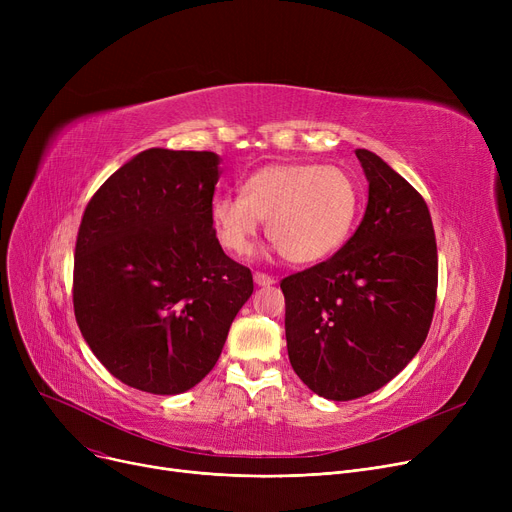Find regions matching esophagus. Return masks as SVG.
<instances>
[{"instance_id":"1","label":"esophagus","mask_w":512,"mask_h":512,"mask_svg":"<svg viewBox=\"0 0 512 512\" xmlns=\"http://www.w3.org/2000/svg\"><path fill=\"white\" fill-rule=\"evenodd\" d=\"M253 280H255V284L257 286H270V284H274L276 280H274V276H270V274H263V272H255L253 274Z\"/></svg>"}]
</instances>
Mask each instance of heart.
Listing matches in <instances>:
<instances>
[{
    "instance_id": "obj_1",
    "label": "heart",
    "mask_w": 512,
    "mask_h": 512,
    "mask_svg": "<svg viewBox=\"0 0 512 512\" xmlns=\"http://www.w3.org/2000/svg\"><path fill=\"white\" fill-rule=\"evenodd\" d=\"M359 205V184L338 166L270 164L245 180L242 195L215 197L211 220L232 255H245L267 220V236L288 261L315 263L344 245Z\"/></svg>"
}]
</instances>
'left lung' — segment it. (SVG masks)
<instances>
[{"instance_id":"left-lung-1","label":"left lung","mask_w":512,"mask_h":512,"mask_svg":"<svg viewBox=\"0 0 512 512\" xmlns=\"http://www.w3.org/2000/svg\"><path fill=\"white\" fill-rule=\"evenodd\" d=\"M369 182L363 220L330 259L280 282L294 373L319 396L386 386L427 338L438 294L432 215L382 157L355 151Z\"/></svg>"}]
</instances>
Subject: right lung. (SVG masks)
Returning <instances> with one entry per match:
<instances>
[{"label": "right lung", "instance_id": "add662e5", "mask_svg": "<svg viewBox=\"0 0 512 512\" xmlns=\"http://www.w3.org/2000/svg\"><path fill=\"white\" fill-rule=\"evenodd\" d=\"M218 164L211 151L147 149L97 188L80 220L76 324L130 388L180 394L199 384L253 294L249 267L215 238Z\"/></svg>", "mask_w": 512, "mask_h": 512}]
</instances>
